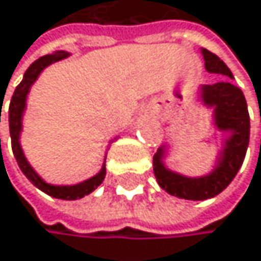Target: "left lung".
<instances>
[{"label": "left lung", "instance_id": "left-lung-1", "mask_svg": "<svg viewBox=\"0 0 261 261\" xmlns=\"http://www.w3.org/2000/svg\"><path fill=\"white\" fill-rule=\"evenodd\" d=\"M201 55L207 72L223 74L233 79L230 68L217 55L206 49H201ZM200 99L203 106L212 109V122L223 136L222 149L216 159L214 168L204 176L190 177L176 173L165 165L168 144L162 146L153 155V174L160 187L169 195L193 201L214 198L228 187L244 162L250 136L247 102L241 88L233 85L230 81L201 85Z\"/></svg>", "mask_w": 261, "mask_h": 261}]
</instances>
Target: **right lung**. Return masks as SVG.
<instances>
[{
  "label": "right lung",
  "instance_id": "1",
  "mask_svg": "<svg viewBox=\"0 0 261 261\" xmlns=\"http://www.w3.org/2000/svg\"><path fill=\"white\" fill-rule=\"evenodd\" d=\"M69 54L65 52V50H57L55 54H50V55H45V57H41L39 60H36L34 63L25 71V76L22 79L17 87H15V92L12 95V99H11V105H9V132H11V142H12V152H14V156L15 160L22 169V173L27 176V179L34 185V187H38L41 192L50 195L54 198H58V200H79V198H84L85 195L92 193L98 185H101V182L105 180V176H106V166L102 163L99 173H96L93 177L87 179V180H82L79 184H74V185H54V184H49L45 182L36 171L33 169V166L28 163L27 156L22 150V146H20V133H22V119H23V112L27 109V98H28V93H30V88L31 85L38 81L39 74L52 63L55 61H60V60H65L68 58ZM1 117V115H0ZM1 122V119H0ZM1 142V139H0ZM112 142V141H111Z\"/></svg>",
  "mask_w": 261,
  "mask_h": 261
}]
</instances>
